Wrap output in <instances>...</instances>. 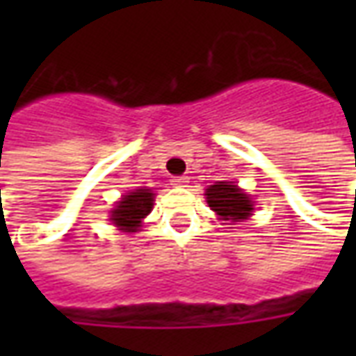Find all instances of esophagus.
Returning <instances> with one entry per match:
<instances>
[{"label": "esophagus", "instance_id": "1", "mask_svg": "<svg viewBox=\"0 0 356 356\" xmlns=\"http://www.w3.org/2000/svg\"><path fill=\"white\" fill-rule=\"evenodd\" d=\"M171 185L173 186H188V177L181 175V177H173L171 179Z\"/></svg>", "mask_w": 356, "mask_h": 356}]
</instances>
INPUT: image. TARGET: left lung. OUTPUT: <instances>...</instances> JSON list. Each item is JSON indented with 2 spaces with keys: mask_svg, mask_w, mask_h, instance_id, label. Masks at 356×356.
Instances as JSON below:
<instances>
[{
  "mask_svg": "<svg viewBox=\"0 0 356 356\" xmlns=\"http://www.w3.org/2000/svg\"><path fill=\"white\" fill-rule=\"evenodd\" d=\"M206 202L219 216V219L231 221L232 225L248 219L254 211V202L250 198V194L227 181H219L216 185L208 186Z\"/></svg>",
  "mask_w": 356,
  "mask_h": 356,
  "instance_id": "8db88e82",
  "label": "left lung"
}]
</instances>
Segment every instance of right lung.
<instances>
[{"label":"right lung","instance_id":"1","mask_svg":"<svg viewBox=\"0 0 356 356\" xmlns=\"http://www.w3.org/2000/svg\"><path fill=\"white\" fill-rule=\"evenodd\" d=\"M152 206H154V193L145 186L135 188L116 202L114 209L110 211V221L116 225L118 231L137 232L143 219L152 211Z\"/></svg>","mask_w":356,"mask_h":356}]
</instances>
